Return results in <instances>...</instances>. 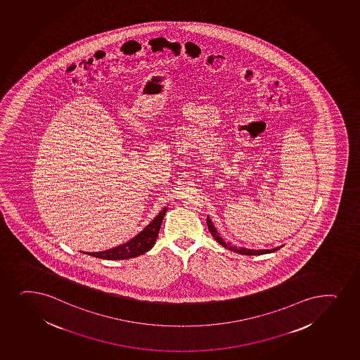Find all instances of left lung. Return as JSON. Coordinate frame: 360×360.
<instances>
[{"instance_id": "1", "label": "left lung", "mask_w": 360, "mask_h": 360, "mask_svg": "<svg viewBox=\"0 0 360 360\" xmlns=\"http://www.w3.org/2000/svg\"><path fill=\"white\" fill-rule=\"evenodd\" d=\"M207 226H208V230H210L212 236L214 237L215 240H217L220 245H222L224 248H226L229 250L233 251V252H237V254L248 255V256H252V255L255 256V255L271 254V252L279 250L280 248L283 247V245H281V247H276L274 248V249H268V250H266V249H264V250H263V249L262 250H255V249H248V248L236 247V245H232L231 243L225 242V239H222L221 237H220L218 230L215 229V226L213 225V222L210 220V217H207Z\"/></svg>"}]
</instances>
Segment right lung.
<instances>
[{
    "label": "right lung",
    "mask_w": 360,
    "mask_h": 360,
    "mask_svg": "<svg viewBox=\"0 0 360 360\" xmlns=\"http://www.w3.org/2000/svg\"><path fill=\"white\" fill-rule=\"evenodd\" d=\"M166 212H167V207H164V210L159 212V214L141 232H139L138 235L124 244H121V245L109 249V250L87 252V254L89 256H94V257L103 259H133V257L145 254L147 251L150 250L157 242L159 230L162 226V219L165 217Z\"/></svg>",
    "instance_id": "1"
}]
</instances>
